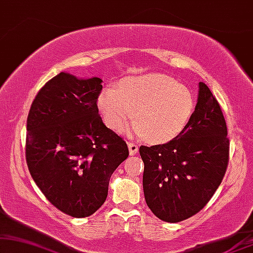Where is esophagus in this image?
Instances as JSON below:
<instances>
[{
  "instance_id": "obj_1",
  "label": "esophagus",
  "mask_w": 253,
  "mask_h": 253,
  "mask_svg": "<svg viewBox=\"0 0 253 253\" xmlns=\"http://www.w3.org/2000/svg\"><path fill=\"white\" fill-rule=\"evenodd\" d=\"M127 145H128L129 154H130V155H135L136 153H137V150H139V148H137V145H136V143L128 142V143H127Z\"/></svg>"
}]
</instances>
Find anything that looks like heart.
I'll return each mask as SVG.
<instances>
[{"instance_id":"heart-1","label":"heart","mask_w":253,"mask_h":253,"mask_svg":"<svg viewBox=\"0 0 253 253\" xmlns=\"http://www.w3.org/2000/svg\"><path fill=\"white\" fill-rule=\"evenodd\" d=\"M98 107L107 126L116 132H123L134 118L136 136L164 143L183 132L195 101L190 89L171 77L146 73L126 77L117 88H104Z\"/></svg>"}]
</instances>
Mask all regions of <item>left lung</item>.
<instances>
[{"instance_id":"left-lung-1","label":"left lung","mask_w":253,"mask_h":253,"mask_svg":"<svg viewBox=\"0 0 253 253\" xmlns=\"http://www.w3.org/2000/svg\"><path fill=\"white\" fill-rule=\"evenodd\" d=\"M219 104L200 83L195 111L180 135L164 145L141 146L147 206L168 223L194 216L219 187L229 162V139Z\"/></svg>"}]
</instances>
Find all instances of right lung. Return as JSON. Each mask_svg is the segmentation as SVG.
<instances>
[{"label": "right lung", "mask_w": 253, "mask_h": 253, "mask_svg": "<svg viewBox=\"0 0 253 253\" xmlns=\"http://www.w3.org/2000/svg\"><path fill=\"white\" fill-rule=\"evenodd\" d=\"M101 83L58 73L38 92L27 120L25 158L35 183L77 218L103 206L112 174L128 156L126 142L99 116Z\"/></svg>", "instance_id": "add662e5"}]
</instances>
